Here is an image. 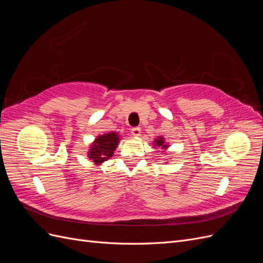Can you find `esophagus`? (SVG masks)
I'll list each match as a JSON object with an SVG mask.
<instances>
[{
  "label": "esophagus",
  "instance_id": "34e87169",
  "mask_svg": "<svg viewBox=\"0 0 263 263\" xmlns=\"http://www.w3.org/2000/svg\"><path fill=\"white\" fill-rule=\"evenodd\" d=\"M132 135L134 137H138V136H140V134H141V130H140V127H134V128H132Z\"/></svg>",
  "mask_w": 263,
  "mask_h": 263
}]
</instances>
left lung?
I'll return each instance as SVG.
<instances>
[{"label":"left lung","mask_w":263,"mask_h":263,"mask_svg":"<svg viewBox=\"0 0 263 263\" xmlns=\"http://www.w3.org/2000/svg\"><path fill=\"white\" fill-rule=\"evenodd\" d=\"M153 146H154L156 149L159 148V149L163 150V151H162L163 154H166L165 150L170 147V145L168 144V142H165V139H164L162 136H158L157 138H155V140L153 141ZM158 153H159V151H158Z\"/></svg>","instance_id":"left-lung-1"}]
</instances>
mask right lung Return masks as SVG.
<instances>
[{
    "mask_svg": "<svg viewBox=\"0 0 263 263\" xmlns=\"http://www.w3.org/2000/svg\"><path fill=\"white\" fill-rule=\"evenodd\" d=\"M119 140H121V135H118L116 132L99 135L90 144L87 158L92 160L95 165H102V163L113 157Z\"/></svg>",
    "mask_w": 263,
    "mask_h": 263,
    "instance_id": "1",
    "label": "right lung"
}]
</instances>
